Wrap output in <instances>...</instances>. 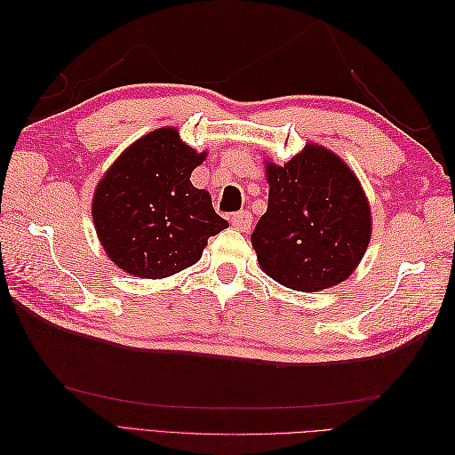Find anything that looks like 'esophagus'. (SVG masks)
<instances>
[{
  "mask_svg": "<svg viewBox=\"0 0 455 455\" xmlns=\"http://www.w3.org/2000/svg\"><path fill=\"white\" fill-rule=\"evenodd\" d=\"M230 225L240 230H250L252 228V215L248 211L235 212V215H230Z\"/></svg>",
  "mask_w": 455,
  "mask_h": 455,
  "instance_id": "1",
  "label": "esophagus"
}]
</instances>
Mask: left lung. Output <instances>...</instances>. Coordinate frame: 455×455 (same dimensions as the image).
I'll use <instances>...</instances> for the list:
<instances>
[{
  "label": "left lung",
  "instance_id": "8db88e82",
  "mask_svg": "<svg viewBox=\"0 0 455 455\" xmlns=\"http://www.w3.org/2000/svg\"><path fill=\"white\" fill-rule=\"evenodd\" d=\"M267 211L252 233L264 272L295 291L344 282L365 254L371 211L355 173L318 144L283 166L267 162Z\"/></svg>",
  "mask_w": 455,
  "mask_h": 455
}]
</instances>
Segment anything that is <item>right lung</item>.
<instances>
[{
	"instance_id": "1",
	"label": "right lung",
	"mask_w": 455,
	"mask_h": 455,
	"mask_svg": "<svg viewBox=\"0 0 455 455\" xmlns=\"http://www.w3.org/2000/svg\"><path fill=\"white\" fill-rule=\"evenodd\" d=\"M205 160L176 129L144 134L115 160L95 189L92 215L111 258L134 277L160 279L193 266L209 236L228 222L219 217L191 172Z\"/></svg>"
}]
</instances>
